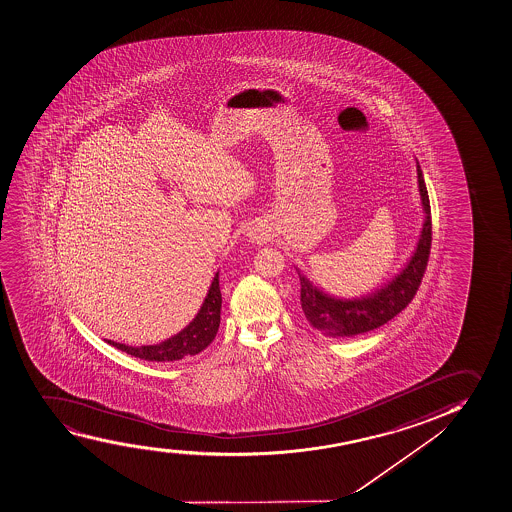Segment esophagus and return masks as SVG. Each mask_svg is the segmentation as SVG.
Returning <instances> with one entry per match:
<instances>
[{
    "label": "esophagus",
    "instance_id": "34e87169",
    "mask_svg": "<svg viewBox=\"0 0 512 512\" xmlns=\"http://www.w3.org/2000/svg\"><path fill=\"white\" fill-rule=\"evenodd\" d=\"M252 236H253V240H257V241L260 240L259 233H253Z\"/></svg>",
    "mask_w": 512,
    "mask_h": 512
}]
</instances>
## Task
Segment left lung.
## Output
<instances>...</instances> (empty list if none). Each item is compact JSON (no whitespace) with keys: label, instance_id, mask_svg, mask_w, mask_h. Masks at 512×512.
Segmentation results:
<instances>
[{"label":"left lung","instance_id":"8db88e82","mask_svg":"<svg viewBox=\"0 0 512 512\" xmlns=\"http://www.w3.org/2000/svg\"><path fill=\"white\" fill-rule=\"evenodd\" d=\"M417 184L423 203L424 222L416 250L404 269L385 286L359 298H336L305 278L300 269V302L310 326L333 338H350L383 326L411 303L421 284L431 250V209L421 165L416 160Z\"/></svg>","mask_w":512,"mask_h":512}]
</instances>
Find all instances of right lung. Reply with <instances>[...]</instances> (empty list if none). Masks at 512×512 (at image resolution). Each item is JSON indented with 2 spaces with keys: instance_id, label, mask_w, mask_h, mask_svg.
Segmentation results:
<instances>
[{
  "instance_id": "obj_1",
  "label": "right lung",
  "mask_w": 512,
  "mask_h": 512,
  "mask_svg": "<svg viewBox=\"0 0 512 512\" xmlns=\"http://www.w3.org/2000/svg\"><path fill=\"white\" fill-rule=\"evenodd\" d=\"M222 295L219 288V272H215L209 293L203 300L202 307L198 310L195 319L181 329L177 335L169 340L157 343V345H141V347H129L124 343L107 340L112 347L119 348L126 354L138 357V359L152 360V362H172L181 360L188 355L200 354L209 347L217 335V329L221 324Z\"/></svg>"
}]
</instances>
